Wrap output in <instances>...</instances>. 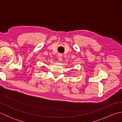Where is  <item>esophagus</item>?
<instances>
[{
    "label": "esophagus",
    "mask_w": 122,
    "mask_h": 122,
    "mask_svg": "<svg viewBox=\"0 0 122 122\" xmlns=\"http://www.w3.org/2000/svg\"><path fill=\"white\" fill-rule=\"evenodd\" d=\"M58 58L59 61H61L62 60V55L61 54H59L58 55Z\"/></svg>",
    "instance_id": "esophagus-1"
}]
</instances>
